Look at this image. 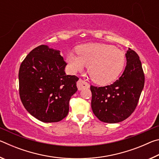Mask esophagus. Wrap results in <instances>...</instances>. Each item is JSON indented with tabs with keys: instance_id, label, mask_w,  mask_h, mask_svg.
<instances>
[{
	"instance_id": "obj_1",
	"label": "esophagus",
	"mask_w": 159,
	"mask_h": 159,
	"mask_svg": "<svg viewBox=\"0 0 159 159\" xmlns=\"http://www.w3.org/2000/svg\"><path fill=\"white\" fill-rule=\"evenodd\" d=\"M77 87L79 90H81L83 89H84V88H90V84L84 80L79 79L77 82Z\"/></svg>"
}]
</instances>
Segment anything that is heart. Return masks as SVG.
Listing matches in <instances>:
<instances>
[{
  "label": "heart",
  "mask_w": 159,
  "mask_h": 159,
  "mask_svg": "<svg viewBox=\"0 0 159 159\" xmlns=\"http://www.w3.org/2000/svg\"><path fill=\"white\" fill-rule=\"evenodd\" d=\"M77 53H69L66 61L72 71H83L88 66V74L94 82L108 84L121 74L125 64L123 50L114 45L104 43H88L78 47Z\"/></svg>",
  "instance_id": "1"
}]
</instances>
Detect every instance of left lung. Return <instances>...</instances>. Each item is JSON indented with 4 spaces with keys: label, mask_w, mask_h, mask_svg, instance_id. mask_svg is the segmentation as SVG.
Returning a JSON list of instances; mask_svg holds the SVG:
<instances>
[{
    "label": "left lung",
    "mask_w": 159,
    "mask_h": 159,
    "mask_svg": "<svg viewBox=\"0 0 159 159\" xmlns=\"http://www.w3.org/2000/svg\"><path fill=\"white\" fill-rule=\"evenodd\" d=\"M127 64L119 79L110 85H91V107L99 120L116 123L125 120L137 105L144 85V74L138 54L129 48Z\"/></svg>",
    "instance_id": "left-lung-1"
}]
</instances>
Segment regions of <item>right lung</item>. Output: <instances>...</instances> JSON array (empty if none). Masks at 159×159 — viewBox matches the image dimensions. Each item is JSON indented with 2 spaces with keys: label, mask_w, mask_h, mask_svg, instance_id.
I'll return each mask as SVG.
<instances>
[{
  "label": "right lung",
  "mask_w": 159,
  "mask_h": 159,
  "mask_svg": "<svg viewBox=\"0 0 159 159\" xmlns=\"http://www.w3.org/2000/svg\"><path fill=\"white\" fill-rule=\"evenodd\" d=\"M60 51L41 45L32 50L19 71V91L25 108L44 123L60 121L69 113L79 78L66 75Z\"/></svg>",
  "instance_id": "add662e5"
}]
</instances>
